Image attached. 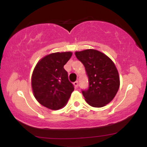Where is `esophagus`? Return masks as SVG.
I'll return each instance as SVG.
<instances>
[{
	"mask_svg": "<svg viewBox=\"0 0 147 147\" xmlns=\"http://www.w3.org/2000/svg\"><path fill=\"white\" fill-rule=\"evenodd\" d=\"M73 84L74 86H75V88H78V82H77V81H76V82H74Z\"/></svg>",
	"mask_w": 147,
	"mask_h": 147,
	"instance_id": "34e87169",
	"label": "esophagus"
}]
</instances>
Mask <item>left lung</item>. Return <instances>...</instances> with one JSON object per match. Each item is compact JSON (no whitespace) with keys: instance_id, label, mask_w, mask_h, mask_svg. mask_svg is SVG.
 Segmentation results:
<instances>
[{"instance_id":"obj_1","label":"left lung","mask_w":147,"mask_h":147,"mask_svg":"<svg viewBox=\"0 0 147 147\" xmlns=\"http://www.w3.org/2000/svg\"><path fill=\"white\" fill-rule=\"evenodd\" d=\"M75 55L84 64L88 78V88L82 91L86 102L97 108L111 102L119 88V74L112 60L92 49L76 52Z\"/></svg>"}]
</instances>
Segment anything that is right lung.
Segmentation results:
<instances>
[{
  "mask_svg": "<svg viewBox=\"0 0 147 147\" xmlns=\"http://www.w3.org/2000/svg\"><path fill=\"white\" fill-rule=\"evenodd\" d=\"M71 52H55L41 59L35 66L32 88L35 98L51 110L65 106L74 90L68 72L63 68L72 56Z\"/></svg>",
  "mask_w": 147,
  "mask_h": 147,
  "instance_id": "right-lung-1",
  "label": "right lung"
}]
</instances>
